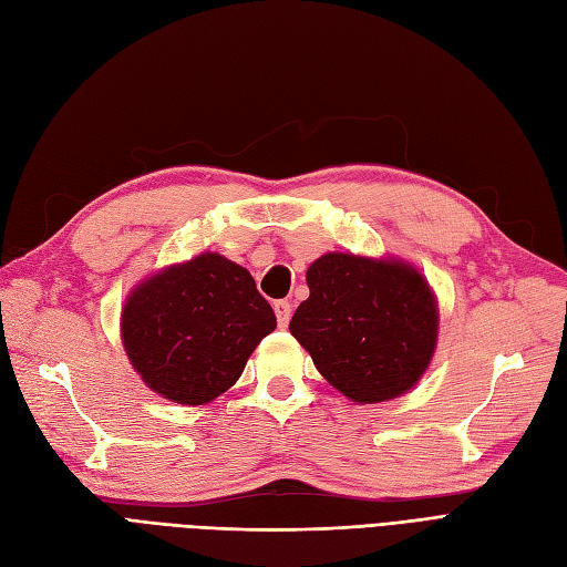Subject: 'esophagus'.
I'll return each instance as SVG.
<instances>
[{
    "mask_svg": "<svg viewBox=\"0 0 567 567\" xmlns=\"http://www.w3.org/2000/svg\"><path fill=\"white\" fill-rule=\"evenodd\" d=\"M274 312H277V321L281 329H286L288 321H290V312H293V307H290L288 300H277L274 302Z\"/></svg>",
    "mask_w": 567,
    "mask_h": 567,
    "instance_id": "esophagus-1",
    "label": "esophagus"
}]
</instances>
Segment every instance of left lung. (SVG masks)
Instances as JSON below:
<instances>
[{
    "label": "left lung",
    "mask_w": 567,
    "mask_h": 567,
    "mask_svg": "<svg viewBox=\"0 0 567 567\" xmlns=\"http://www.w3.org/2000/svg\"><path fill=\"white\" fill-rule=\"evenodd\" d=\"M310 298L290 333L357 404L394 400L419 383L437 346V300L402 260L326 252L307 269Z\"/></svg>",
    "instance_id": "1"
}]
</instances>
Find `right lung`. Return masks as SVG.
Returning <instances> with one entry per match:
<instances>
[{"mask_svg": "<svg viewBox=\"0 0 567 567\" xmlns=\"http://www.w3.org/2000/svg\"><path fill=\"white\" fill-rule=\"evenodd\" d=\"M277 329L250 271L217 252L165 267L125 300L123 346L142 381L177 404H205L244 373Z\"/></svg>", "mask_w": 567, "mask_h": 567, "instance_id": "add662e5", "label": "right lung"}]
</instances>
